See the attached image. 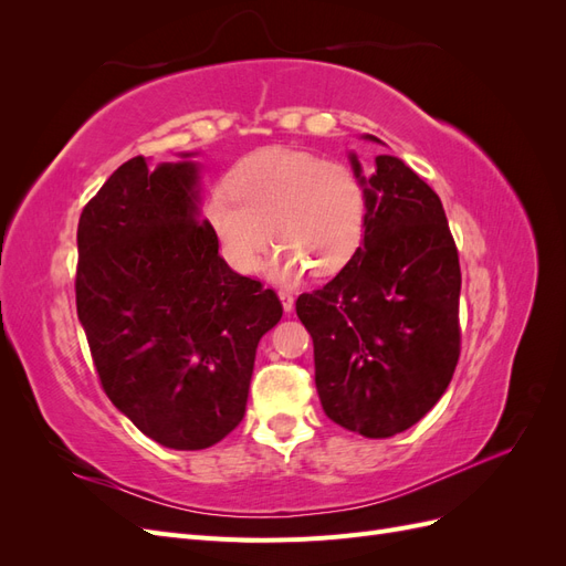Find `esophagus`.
Here are the masks:
<instances>
[{
	"mask_svg": "<svg viewBox=\"0 0 566 566\" xmlns=\"http://www.w3.org/2000/svg\"><path fill=\"white\" fill-rule=\"evenodd\" d=\"M279 297H281L283 310H285V312H293V306H295L293 293H287V290H279Z\"/></svg>",
	"mask_w": 566,
	"mask_h": 566,
	"instance_id": "obj_1",
	"label": "esophagus"
}]
</instances>
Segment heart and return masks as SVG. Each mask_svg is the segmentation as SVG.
<instances>
[{
  "label": "heart",
  "mask_w": 566,
  "mask_h": 566,
  "mask_svg": "<svg viewBox=\"0 0 566 566\" xmlns=\"http://www.w3.org/2000/svg\"><path fill=\"white\" fill-rule=\"evenodd\" d=\"M227 188L210 196L202 214L238 273L260 269L271 238L281 245L269 266L276 281H295L306 266L337 271L361 245L366 186L345 163L262 148L231 169Z\"/></svg>",
  "instance_id": "b5f03b06"
}]
</instances>
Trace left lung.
I'll return each instance as SVG.
<instances>
[{"label":"left lung","instance_id":"obj_1","mask_svg":"<svg viewBox=\"0 0 566 566\" xmlns=\"http://www.w3.org/2000/svg\"><path fill=\"white\" fill-rule=\"evenodd\" d=\"M349 158L366 186L364 245L295 310L314 339L325 416L387 439L432 410L453 378L460 262L441 200L413 169L378 156L366 179Z\"/></svg>","mask_w":566,"mask_h":566}]
</instances>
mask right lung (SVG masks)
Instances as JSON below:
<instances>
[{"label": "right lung", "mask_w": 566, "mask_h": 566, "mask_svg": "<svg viewBox=\"0 0 566 566\" xmlns=\"http://www.w3.org/2000/svg\"><path fill=\"white\" fill-rule=\"evenodd\" d=\"M198 193V163L136 156L77 224V316L101 387L177 451L208 449L243 420L256 345L283 316L273 290L221 260Z\"/></svg>", "instance_id": "1"}]
</instances>
